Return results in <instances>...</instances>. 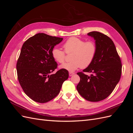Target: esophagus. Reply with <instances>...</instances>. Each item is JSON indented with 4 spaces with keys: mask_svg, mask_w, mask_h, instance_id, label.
Returning a JSON list of instances; mask_svg holds the SVG:
<instances>
[{
    "mask_svg": "<svg viewBox=\"0 0 133 133\" xmlns=\"http://www.w3.org/2000/svg\"><path fill=\"white\" fill-rule=\"evenodd\" d=\"M74 73H72V72H69V75L70 76H72V75H74Z\"/></svg>",
    "mask_w": 133,
    "mask_h": 133,
    "instance_id": "obj_1",
    "label": "esophagus"
}]
</instances>
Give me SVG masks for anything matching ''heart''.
Masks as SVG:
<instances>
[{
  "label": "heart",
  "instance_id": "b5f03b06",
  "mask_svg": "<svg viewBox=\"0 0 133 133\" xmlns=\"http://www.w3.org/2000/svg\"><path fill=\"white\" fill-rule=\"evenodd\" d=\"M66 54L72 53V61L65 63L59 66L61 69L74 71L78 68L89 66L93 61L97 52V46L94 41H87L76 37L68 39L63 45ZM52 57L56 62L63 63L65 58V52L57 47L51 50Z\"/></svg>",
  "mask_w": 133,
  "mask_h": 133
}]
</instances>
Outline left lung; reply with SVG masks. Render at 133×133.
I'll return each mask as SVG.
<instances>
[{"label": "left lung", "instance_id": "left-lung-1", "mask_svg": "<svg viewBox=\"0 0 133 133\" xmlns=\"http://www.w3.org/2000/svg\"><path fill=\"white\" fill-rule=\"evenodd\" d=\"M88 35L95 41L97 52L90 65L83 70L90 73L88 76L79 72L80 80L76 86L80 95L90 102L105 99L114 90L119 82L122 65L120 58L112 40L98 31Z\"/></svg>", "mask_w": 133, "mask_h": 133}]
</instances>
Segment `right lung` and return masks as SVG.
<instances>
[{
  "label": "right lung",
  "instance_id": "add662e5",
  "mask_svg": "<svg viewBox=\"0 0 133 133\" xmlns=\"http://www.w3.org/2000/svg\"><path fill=\"white\" fill-rule=\"evenodd\" d=\"M63 39L38 33L22 46L17 63L18 79L26 95L36 102L46 103L56 97L69 77L68 71L64 69L51 74L58 65L51 50Z\"/></svg>",
  "mask_w": 133,
  "mask_h": 133
}]
</instances>
